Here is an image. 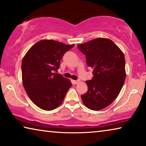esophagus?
<instances>
[{"label":"esophagus","mask_w":146,"mask_h":146,"mask_svg":"<svg viewBox=\"0 0 146 146\" xmlns=\"http://www.w3.org/2000/svg\"><path fill=\"white\" fill-rule=\"evenodd\" d=\"M79 82H80V80H73V84H78Z\"/></svg>","instance_id":"34e87169"}]
</instances>
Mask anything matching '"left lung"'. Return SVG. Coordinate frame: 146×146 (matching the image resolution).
<instances>
[{"mask_svg":"<svg viewBox=\"0 0 146 146\" xmlns=\"http://www.w3.org/2000/svg\"><path fill=\"white\" fill-rule=\"evenodd\" d=\"M78 48L93 69V78L86 82L88 90L81 98L89 109L100 110L111 104L121 90L126 77L124 54L111 40L103 38L78 44Z\"/></svg>","mask_w":146,"mask_h":146,"instance_id":"left-lung-1","label":"left lung"}]
</instances>
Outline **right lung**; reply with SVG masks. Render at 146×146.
I'll return each mask as SVG.
<instances>
[{
    "mask_svg": "<svg viewBox=\"0 0 146 146\" xmlns=\"http://www.w3.org/2000/svg\"><path fill=\"white\" fill-rule=\"evenodd\" d=\"M74 45L42 40L29 49L21 63L22 81L30 99L44 110L55 109L63 101L70 81L54 73L66 51Z\"/></svg>",
    "mask_w": 146,
    "mask_h": 146,
    "instance_id": "obj_1",
    "label": "right lung"
}]
</instances>
